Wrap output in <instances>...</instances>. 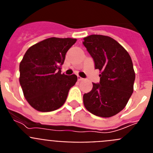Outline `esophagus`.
<instances>
[{
    "mask_svg": "<svg viewBox=\"0 0 153 153\" xmlns=\"http://www.w3.org/2000/svg\"><path fill=\"white\" fill-rule=\"evenodd\" d=\"M77 79H78V80L79 81H81V80H83V78L82 77H80V76H77Z\"/></svg>",
    "mask_w": 153,
    "mask_h": 153,
    "instance_id": "1",
    "label": "esophagus"
}]
</instances>
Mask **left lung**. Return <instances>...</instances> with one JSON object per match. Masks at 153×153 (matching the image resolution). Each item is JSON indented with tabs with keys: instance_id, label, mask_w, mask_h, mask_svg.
Masks as SVG:
<instances>
[{
	"instance_id": "obj_1",
	"label": "left lung",
	"mask_w": 153,
	"mask_h": 153,
	"mask_svg": "<svg viewBox=\"0 0 153 153\" xmlns=\"http://www.w3.org/2000/svg\"><path fill=\"white\" fill-rule=\"evenodd\" d=\"M83 45L100 72V83L83 95L86 109L100 117H111L125 108L132 92L135 72L129 53L110 36L93 34Z\"/></svg>"
}]
</instances>
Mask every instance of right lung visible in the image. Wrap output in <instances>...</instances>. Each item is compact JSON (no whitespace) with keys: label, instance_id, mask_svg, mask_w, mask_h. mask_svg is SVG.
Instances as JSON below:
<instances>
[{"label":"right lung","instance_id":"1","mask_svg":"<svg viewBox=\"0 0 153 153\" xmlns=\"http://www.w3.org/2000/svg\"><path fill=\"white\" fill-rule=\"evenodd\" d=\"M76 41L51 37L31 46L20 63V84L33 109L51 112L64 104L69 90L77 81L75 74H61L66 53Z\"/></svg>","mask_w":153,"mask_h":153}]
</instances>
